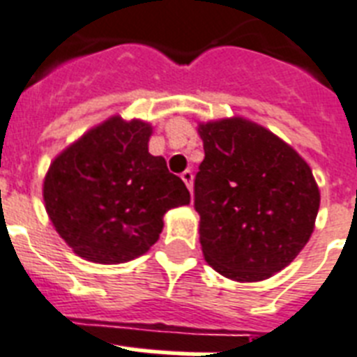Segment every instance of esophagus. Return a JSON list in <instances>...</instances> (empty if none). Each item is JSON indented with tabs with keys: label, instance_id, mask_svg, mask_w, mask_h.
<instances>
[{
	"label": "esophagus",
	"instance_id": "esophagus-1",
	"mask_svg": "<svg viewBox=\"0 0 357 357\" xmlns=\"http://www.w3.org/2000/svg\"><path fill=\"white\" fill-rule=\"evenodd\" d=\"M192 178H194L192 170L187 169L183 174H181V179H183V181H185V185H187V187H188V190H192Z\"/></svg>",
	"mask_w": 357,
	"mask_h": 357
}]
</instances>
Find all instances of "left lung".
Here are the masks:
<instances>
[{
  "mask_svg": "<svg viewBox=\"0 0 357 357\" xmlns=\"http://www.w3.org/2000/svg\"><path fill=\"white\" fill-rule=\"evenodd\" d=\"M205 158L194 208L205 260L227 279L255 282L286 268L314 231L319 188L299 153L244 119L199 126Z\"/></svg>",
  "mask_w": 357,
  "mask_h": 357,
  "instance_id": "left-lung-1",
  "label": "left lung"
}]
</instances>
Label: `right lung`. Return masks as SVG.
Here are the masks:
<instances>
[{"label": "right lung", "mask_w": 357, "mask_h": 357, "mask_svg": "<svg viewBox=\"0 0 357 357\" xmlns=\"http://www.w3.org/2000/svg\"><path fill=\"white\" fill-rule=\"evenodd\" d=\"M152 128L112 117L63 150L45 181V208L78 257L121 264L146 253L167 211L190 202L187 187L149 152Z\"/></svg>", "instance_id": "obj_1"}]
</instances>
